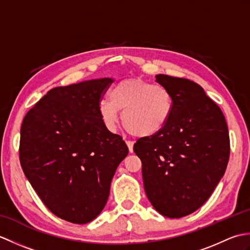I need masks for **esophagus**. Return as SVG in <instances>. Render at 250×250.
I'll return each instance as SVG.
<instances>
[{"label": "esophagus", "instance_id": "obj_1", "mask_svg": "<svg viewBox=\"0 0 250 250\" xmlns=\"http://www.w3.org/2000/svg\"><path fill=\"white\" fill-rule=\"evenodd\" d=\"M125 143H126V146H128V148H129V151H130V152H133V145H134V143L131 142V141H126Z\"/></svg>", "mask_w": 250, "mask_h": 250}]
</instances>
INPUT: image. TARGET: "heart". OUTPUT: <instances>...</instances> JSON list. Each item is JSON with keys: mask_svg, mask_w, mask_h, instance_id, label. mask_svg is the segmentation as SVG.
<instances>
[{"mask_svg": "<svg viewBox=\"0 0 250 250\" xmlns=\"http://www.w3.org/2000/svg\"><path fill=\"white\" fill-rule=\"evenodd\" d=\"M171 93L160 84L139 78L118 83L110 90L109 100L99 104V114L106 128L119 125V110L125 129L137 137H149L162 131L173 114Z\"/></svg>", "mask_w": 250, "mask_h": 250, "instance_id": "obj_1", "label": "heart"}]
</instances>
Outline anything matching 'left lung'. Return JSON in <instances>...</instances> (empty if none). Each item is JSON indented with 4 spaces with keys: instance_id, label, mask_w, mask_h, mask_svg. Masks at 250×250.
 I'll return each mask as SVG.
<instances>
[{
    "instance_id": "8db88e82",
    "label": "left lung",
    "mask_w": 250,
    "mask_h": 250,
    "mask_svg": "<svg viewBox=\"0 0 250 250\" xmlns=\"http://www.w3.org/2000/svg\"><path fill=\"white\" fill-rule=\"evenodd\" d=\"M156 82L173 98L171 119L159 133L137 141L144 189L151 205L182 218L203 205L224 176L230 156L228 125L200 84L164 74Z\"/></svg>"
}]
</instances>
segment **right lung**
I'll return each instance as SVG.
<instances>
[{
    "label": "right lung",
    "instance_id": "obj_1",
    "mask_svg": "<svg viewBox=\"0 0 250 250\" xmlns=\"http://www.w3.org/2000/svg\"><path fill=\"white\" fill-rule=\"evenodd\" d=\"M104 77L49 90L21 125L25 177L52 214L72 224L92 221L108 200L117 167L129 153L99 114Z\"/></svg>",
    "mask_w": 250,
    "mask_h": 250
}]
</instances>
